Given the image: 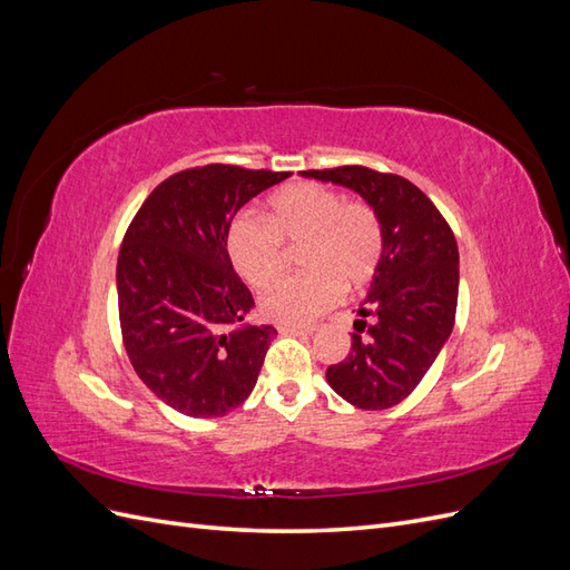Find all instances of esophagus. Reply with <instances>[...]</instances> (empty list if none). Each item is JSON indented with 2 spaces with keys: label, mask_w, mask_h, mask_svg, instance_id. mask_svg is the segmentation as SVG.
I'll return each mask as SVG.
<instances>
[{
  "label": "esophagus",
  "mask_w": 570,
  "mask_h": 570,
  "mask_svg": "<svg viewBox=\"0 0 570 570\" xmlns=\"http://www.w3.org/2000/svg\"><path fill=\"white\" fill-rule=\"evenodd\" d=\"M281 335H312L314 327L312 325H278Z\"/></svg>",
  "instance_id": "esophagus-1"
}]
</instances>
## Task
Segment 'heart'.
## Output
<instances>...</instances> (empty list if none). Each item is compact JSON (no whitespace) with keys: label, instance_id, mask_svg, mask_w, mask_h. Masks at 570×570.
Returning a JSON list of instances; mask_svg holds the SVG:
<instances>
[{"label":"heart","instance_id":"b5f03b06","mask_svg":"<svg viewBox=\"0 0 570 570\" xmlns=\"http://www.w3.org/2000/svg\"><path fill=\"white\" fill-rule=\"evenodd\" d=\"M287 245H304L306 268L268 285L258 306L268 321L304 325L335 306L344 287L361 289L381 266L383 223L366 202H347L340 189L295 183L268 199L266 218L237 214L226 235L228 256L243 281L262 287L283 268Z\"/></svg>","mask_w":570,"mask_h":570}]
</instances>
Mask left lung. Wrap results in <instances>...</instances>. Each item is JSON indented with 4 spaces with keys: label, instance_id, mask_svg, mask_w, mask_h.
<instances>
[{
    "label": "left lung",
    "instance_id": "obj_1",
    "mask_svg": "<svg viewBox=\"0 0 570 570\" xmlns=\"http://www.w3.org/2000/svg\"><path fill=\"white\" fill-rule=\"evenodd\" d=\"M304 176L354 189L381 216V266L358 306L350 356L327 366L325 377L356 409H390L416 390L452 335L459 299L456 237L438 206L402 176L366 166L304 170Z\"/></svg>",
    "mask_w": 570,
    "mask_h": 570
}]
</instances>
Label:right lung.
I'll return each instance as SVG.
<instances>
[{
  "mask_svg": "<svg viewBox=\"0 0 570 570\" xmlns=\"http://www.w3.org/2000/svg\"><path fill=\"white\" fill-rule=\"evenodd\" d=\"M289 174L230 164L185 168L151 189L118 252L124 347L140 381L185 416L216 419L256 385L273 325L254 306L226 247L243 206Z\"/></svg>",
  "mask_w": 570,
  "mask_h": 570,
  "instance_id": "right-lung-1",
  "label": "right lung"
}]
</instances>
